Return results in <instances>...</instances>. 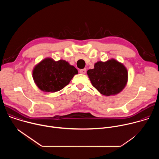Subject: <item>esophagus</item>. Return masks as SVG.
Returning <instances> with one entry per match:
<instances>
[{
  "label": "esophagus",
  "mask_w": 159,
  "mask_h": 159,
  "mask_svg": "<svg viewBox=\"0 0 159 159\" xmlns=\"http://www.w3.org/2000/svg\"><path fill=\"white\" fill-rule=\"evenodd\" d=\"M79 72L82 74H85L86 73V69H81L79 70Z\"/></svg>",
  "instance_id": "1"
}]
</instances>
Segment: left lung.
<instances>
[{"label": "left lung", "mask_w": 159, "mask_h": 159, "mask_svg": "<svg viewBox=\"0 0 159 159\" xmlns=\"http://www.w3.org/2000/svg\"><path fill=\"white\" fill-rule=\"evenodd\" d=\"M87 75L93 85L101 94L107 96L120 93L128 81L126 67L115 59L98 61L94 69L87 70Z\"/></svg>", "instance_id": "8db88e82"}]
</instances>
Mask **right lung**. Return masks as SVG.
I'll return each instance as SVG.
<instances>
[{"mask_svg": "<svg viewBox=\"0 0 159 159\" xmlns=\"http://www.w3.org/2000/svg\"><path fill=\"white\" fill-rule=\"evenodd\" d=\"M77 74L75 68L65 60L56 61L47 58L35 66L33 77L39 89L44 92L55 93L69 84Z\"/></svg>", "mask_w": 159, "mask_h": 159, "instance_id": "right-lung-1", "label": "right lung"}]
</instances>
